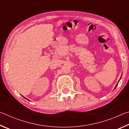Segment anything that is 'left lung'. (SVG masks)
Masks as SVG:
<instances>
[{
  "label": "left lung",
  "instance_id": "1",
  "mask_svg": "<svg viewBox=\"0 0 129 129\" xmlns=\"http://www.w3.org/2000/svg\"><path fill=\"white\" fill-rule=\"evenodd\" d=\"M121 77H122V75H121V78H120V79H119V80L118 81V82H117V85H115V88H114V89H115V88H116V87L117 86V85H118V82H119V81H120V80H121Z\"/></svg>",
  "mask_w": 129,
  "mask_h": 129
}]
</instances>
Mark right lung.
Returning <instances> with one entry per match:
<instances>
[{
	"label": "right lung",
	"mask_w": 129,
	"mask_h": 129,
	"mask_svg": "<svg viewBox=\"0 0 129 129\" xmlns=\"http://www.w3.org/2000/svg\"><path fill=\"white\" fill-rule=\"evenodd\" d=\"M22 96H23V95H22ZM23 97L24 98V99H25L26 100H28V101H29V100H28V99H26V98H25V97H24V96H23Z\"/></svg>",
	"instance_id": "add662e5"
}]
</instances>
